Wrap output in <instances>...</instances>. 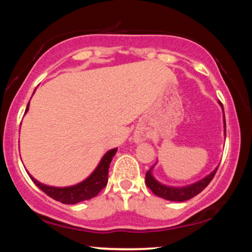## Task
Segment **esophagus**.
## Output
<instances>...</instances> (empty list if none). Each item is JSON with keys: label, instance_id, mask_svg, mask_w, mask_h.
Masks as SVG:
<instances>
[{"label": "esophagus", "instance_id": "esophagus-1", "mask_svg": "<svg viewBox=\"0 0 252 252\" xmlns=\"http://www.w3.org/2000/svg\"><path fill=\"white\" fill-rule=\"evenodd\" d=\"M142 139H143V138H142L141 134H136V135H135V140H136V141H141Z\"/></svg>", "mask_w": 252, "mask_h": 252}]
</instances>
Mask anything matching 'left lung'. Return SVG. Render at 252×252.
I'll return each mask as SVG.
<instances>
[{"instance_id": "left-lung-1", "label": "left lung", "mask_w": 252, "mask_h": 252, "mask_svg": "<svg viewBox=\"0 0 252 252\" xmlns=\"http://www.w3.org/2000/svg\"><path fill=\"white\" fill-rule=\"evenodd\" d=\"M223 121H224V126H225V119ZM151 170L152 168L149 169L146 173V183L149 189H150L153 193L157 194L158 197L163 198L165 200H170V201L180 202V201H186V200L193 198L194 195L199 194L202 190L206 189L207 186L211 182L213 177H215L218 168L209 174V176L202 179V180H200L199 182H195L193 185L188 186L185 188H171V187H165L163 185H161V183L158 182L156 179L152 177Z\"/></svg>"}]
</instances>
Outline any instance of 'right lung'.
Instances as JSON below:
<instances>
[{"label":"right lung","instance_id":"obj_1","mask_svg":"<svg viewBox=\"0 0 252 252\" xmlns=\"http://www.w3.org/2000/svg\"><path fill=\"white\" fill-rule=\"evenodd\" d=\"M30 103V102H29ZM29 110V104L27 106V110ZM117 149H112L109 152L105 153V156L102 158L100 164L97 165V168L94 170L90 177L83 182L79 183V185L73 187H67V188H54L49 187L45 185H42L39 181H36L35 179L30 176L32 179V181L43 191L45 194H48L57 201H60L65 204H74L84 200H89L96 197L99 194L100 191L103 189L108 183V173H109V167L111 161H112L113 156L116 155Z\"/></svg>","mask_w":252,"mask_h":252}]
</instances>
